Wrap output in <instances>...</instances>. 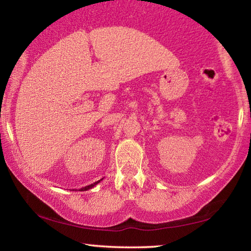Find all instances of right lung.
Masks as SVG:
<instances>
[{
  "label": "right lung",
  "mask_w": 251,
  "mask_h": 251,
  "mask_svg": "<svg viewBox=\"0 0 251 251\" xmlns=\"http://www.w3.org/2000/svg\"><path fill=\"white\" fill-rule=\"evenodd\" d=\"M100 181H102V179H100ZM100 181H97L95 183H93V184H90V185H87V186H84V188H82V189H79V191H87V190H90V189H92L93 188V186H95L98 184L99 182Z\"/></svg>",
  "instance_id": "obj_1"
}]
</instances>
